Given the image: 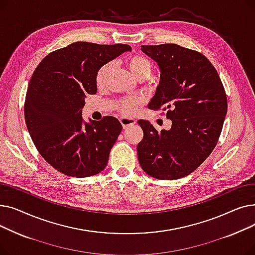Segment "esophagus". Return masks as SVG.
Returning a JSON list of instances; mask_svg holds the SVG:
<instances>
[{
    "label": "esophagus",
    "instance_id": "obj_1",
    "mask_svg": "<svg viewBox=\"0 0 255 255\" xmlns=\"http://www.w3.org/2000/svg\"><path fill=\"white\" fill-rule=\"evenodd\" d=\"M120 122H121V124H122L123 128L125 129L131 125H134L136 123V121L134 119H131V118H122L120 120Z\"/></svg>",
    "mask_w": 255,
    "mask_h": 255
}]
</instances>
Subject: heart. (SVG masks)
Segmentation results:
<instances>
[{"label":"heart","instance_id":"1","mask_svg":"<svg viewBox=\"0 0 255 255\" xmlns=\"http://www.w3.org/2000/svg\"><path fill=\"white\" fill-rule=\"evenodd\" d=\"M114 63L110 62L103 65L96 74V84L99 88L105 86ZM128 66L132 73L139 80H145L152 73V65L150 61L141 56H134L129 59ZM139 101L136 98H124L117 102V109L126 116H130L135 112Z\"/></svg>","mask_w":255,"mask_h":255}]
</instances>
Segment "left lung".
Wrapping results in <instances>:
<instances>
[{"instance_id": "left-lung-1", "label": "left lung", "mask_w": 255, "mask_h": 255, "mask_svg": "<svg viewBox=\"0 0 255 255\" xmlns=\"http://www.w3.org/2000/svg\"><path fill=\"white\" fill-rule=\"evenodd\" d=\"M141 51L160 69L148 107L166 111L171 127L157 131L149 121H137L143 131L138 161L153 178L181 179L202 164L217 144L227 113L225 91L216 69L198 51L171 43L141 45Z\"/></svg>"}]
</instances>
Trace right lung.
Returning a JSON list of instances; mask_svg holds the SVG:
<instances>
[{
	"label": "right lung",
	"instance_id": "1",
	"mask_svg": "<svg viewBox=\"0 0 255 255\" xmlns=\"http://www.w3.org/2000/svg\"><path fill=\"white\" fill-rule=\"evenodd\" d=\"M130 50L79 41L50 52L35 69L24 102L26 128L40 155L64 175L91 177L107 165L122 125L111 116L86 122L83 109L88 94L97 92L98 70Z\"/></svg>",
	"mask_w": 255,
	"mask_h": 255
}]
</instances>
